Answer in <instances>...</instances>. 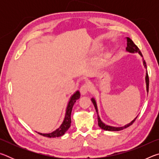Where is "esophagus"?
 <instances>
[{
    "label": "esophagus",
    "mask_w": 159,
    "mask_h": 159,
    "mask_svg": "<svg viewBox=\"0 0 159 159\" xmlns=\"http://www.w3.org/2000/svg\"><path fill=\"white\" fill-rule=\"evenodd\" d=\"M89 90H90L89 84H88V83H85V84H83L81 87H80V92L82 95H85V94L89 91Z\"/></svg>",
    "instance_id": "1"
}]
</instances>
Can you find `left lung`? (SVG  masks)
Wrapping results in <instances>:
<instances>
[{"instance_id":"1","label":"left lung","mask_w":159,"mask_h":159,"mask_svg":"<svg viewBox=\"0 0 159 159\" xmlns=\"http://www.w3.org/2000/svg\"><path fill=\"white\" fill-rule=\"evenodd\" d=\"M126 39H127V48H126V50L128 51V52H132V53H134V52H138L139 55H140L142 57H143L142 55V53L140 52V50L138 48V47L137 46V45L134 43V42L132 41V40L130 39V38L128 37H126ZM143 64L145 66V68L147 69V64L146 62H145V60L143 59ZM146 83H147V92H149V76H148V73L147 71L146 73ZM93 102V103L94 104V106H95V108L96 110V112L97 114H98V125L99 126V128H101L102 129H103L104 130H108V131H119V130H123L124 128H126L129 127V126L131 125L135 121L136 118H138L137 116L133 120H132V121L128 123V124L125 125V126H123V127H112V126H109V125H107L104 124V123L102 121L100 118H99V115H98V107H97V104H96V102L95 100V99L92 98L91 99Z\"/></svg>"}]
</instances>
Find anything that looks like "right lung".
<instances>
[{
	"instance_id": "right-lung-1",
	"label": "right lung",
	"mask_w": 159,
	"mask_h": 159,
	"mask_svg": "<svg viewBox=\"0 0 159 159\" xmlns=\"http://www.w3.org/2000/svg\"><path fill=\"white\" fill-rule=\"evenodd\" d=\"M80 97V94L79 91H76L73 95L71 96V99L68 103V106L66 107V111L65 117H64V121L62 124L60 125V127L57 128V130L53 131L52 133H47V134H42L40 133H38L41 135H43L44 137H47V138H58V137L62 136L63 134L66 133L67 130L69 128L70 125H71V114L72 111V108L75 102H76L77 99H79Z\"/></svg>"
}]
</instances>
